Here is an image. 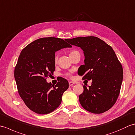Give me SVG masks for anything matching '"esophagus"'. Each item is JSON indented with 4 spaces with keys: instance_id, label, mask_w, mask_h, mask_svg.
Segmentation results:
<instances>
[{
    "instance_id": "obj_1",
    "label": "esophagus",
    "mask_w": 135,
    "mask_h": 135,
    "mask_svg": "<svg viewBox=\"0 0 135 135\" xmlns=\"http://www.w3.org/2000/svg\"><path fill=\"white\" fill-rule=\"evenodd\" d=\"M74 82H71V81L69 82V86H72L74 85Z\"/></svg>"
}]
</instances>
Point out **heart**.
<instances>
[{"label": "heart", "instance_id": "obj_1", "mask_svg": "<svg viewBox=\"0 0 135 135\" xmlns=\"http://www.w3.org/2000/svg\"><path fill=\"white\" fill-rule=\"evenodd\" d=\"M79 54V52L78 51L76 50H71L70 52H69V55H70V57H73V56H74L75 55H76V54ZM57 60H58V57H57V56H56L55 57H54V62H55L56 63L57 62ZM66 76H71V74L70 73H67L65 74Z\"/></svg>", "mask_w": 135, "mask_h": 135}]
</instances>
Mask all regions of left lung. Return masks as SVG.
Returning a JSON list of instances; mask_svg holds the SVG:
<instances>
[{
    "instance_id": "1",
    "label": "left lung",
    "mask_w": 135,
    "mask_h": 135,
    "mask_svg": "<svg viewBox=\"0 0 135 135\" xmlns=\"http://www.w3.org/2000/svg\"><path fill=\"white\" fill-rule=\"evenodd\" d=\"M65 40L84 51L85 64L80 66L78 74L83 80H92L88 88L83 86L79 96L81 105L94 114L108 111L118 99L123 79L122 65L113 48L96 36Z\"/></svg>"
}]
</instances>
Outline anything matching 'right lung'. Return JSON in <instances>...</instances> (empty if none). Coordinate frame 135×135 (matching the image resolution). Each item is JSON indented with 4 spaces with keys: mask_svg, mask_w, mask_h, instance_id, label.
<instances>
[{
    "mask_svg": "<svg viewBox=\"0 0 135 135\" xmlns=\"http://www.w3.org/2000/svg\"><path fill=\"white\" fill-rule=\"evenodd\" d=\"M71 47L62 39L48 37L35 40L21 51L14 78L20 96L31 110L47 114L61 104L63 93L69 87L68 81L61 77L53 85L46 79L55 70V51Z\"/></svg>",
    "mask_w": 135,
    "mask_h": 135,
    "instance_id": "obj_1",
    "label": "right lung"
}]
</instances>
